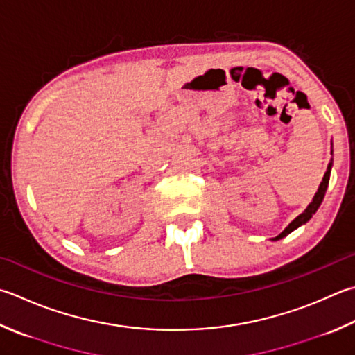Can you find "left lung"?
<instances>
[{
	"label": "left lung",
	"instance_id": "left-lung-1",
	"mask_svg": "<svg viewBox=\"0 0 355 355\" xmlns=\"http://www.w3.org/2000/svg\"><path fill=\"white\" fill-rule=\"evenodd\" d=\"M331 168H332V162H331L329 165H327V170H326V173H324L322 184H320V187H318V191L315 193V196H313V199H312V202L309 204V207H307V209L302 213V215H300V216H297L295 219H293L292 223H291L289 225H287L286 229H284L282 233H279V235H278L277 238H273V239H282V238H284L286 235H289L291 232H293L295 229H298L300 225H302V224H306L307 220H309V219L312 218L313 213H315V211L318 210L320 204L323 202V198H324V193H326V190H327V185H329Z\"/></svg>",
	"mask_w": 355,
	"mask_h": 355
}]
</instances>
